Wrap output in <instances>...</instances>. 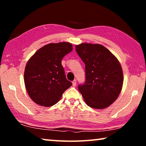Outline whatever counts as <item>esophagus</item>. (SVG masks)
Wrapping results in <instances>:
<instances>
[{
    "instance_id": "34e87169",
    "label": "esophagus",
    "mask_w": 146,
    "mask_h": 146,
    "mask_svg": "<svg viewBox=\"0 0 146 146\" xmlns=\"http://www.w3.org/2000/svg\"><path fill=\"white\" fill-rule=\"evenodd\" d=\"M72 84H73V86H76V80H74L73 82H72Z\"/></svg>"
}]
</instances>
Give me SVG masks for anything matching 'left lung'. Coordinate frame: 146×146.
Listing matches in <instances>:
<instances>
[{
	"mask_svg": "<svg viewBox=\"0 0 146 146\" xmlns=\"http://www.w3.org/2000/svg\"><path fill=\"white\" fill-rule=\"evenodd\" d=\"M76 51L85 64V82L78 86L84 100L94 109H104L118 98L123 73L117 58L100 44L82 43Z\"/></svg>",
	"mask_w": 146,
	"mask_h": 146,
	"instance_id": "1",
	"label": "left lung"
}]
</instances>
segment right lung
Returning a JSON list of instances; mask_svg holds the SVG:
<instances>
[{
  "label": "right lung",
  "instance_id": "add662e5",
  "mask_svg": "<svg viewBox=\"0 0 146 146\" xmlns=\"http://www.w3.org/2000/svg\"><path fill=\"white\" fill-rule=\"evenodd\" d=\"M73 50L69 42L49 44L39 49L26 64L24 83L35 102L44 107L55 105L72 85L66 78L61 61Z\"/></svg>",
  "mask_w": 146,
  "mask_h": 146
}]
</instances>
